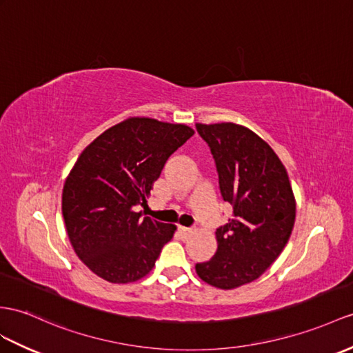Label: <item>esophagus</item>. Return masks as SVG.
<instances>
[{"mask_svg": "<svg viewBox=\"0 0 353 353\" xmlns=\"http://www.w3.org/2000/svg\"><path fill=\"white\" fill-rule=\"evenodd\" d=\"M178 234L181 235L183 238H187L188 235L193 234V230L188 229V228H184V226H178Z\"/></svg>", "mask_w": 353, "mask_h": 353, "instance_id": "esophagus-1", "label": "esophagus"}]
</instances>
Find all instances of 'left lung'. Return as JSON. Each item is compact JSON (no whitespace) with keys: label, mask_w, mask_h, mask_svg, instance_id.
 <instances>
[{"label":"left lung","mask_w":353,"mask_h":353,"mask_svg":"<svg viewBox=\"0 0 353 353\" xmlns=\"http://www.w3.org/2000/svg\"><path fill=\"white\" fill-rule=\"evenodd\" d=\"M196 128L216 160L223 201L234 206L229 223L216 232V254L196 263V272L214 288L235 289L259 279L283 252L295 225V196L281 160L250 128Z\"/></svg>","instance_id":"8db88e82"}]
</instances>
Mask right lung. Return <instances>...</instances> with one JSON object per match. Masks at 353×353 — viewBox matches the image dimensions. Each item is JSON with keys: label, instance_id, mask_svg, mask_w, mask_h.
<instances>
[{"label": "right lung", "instance_id": "1", "mask_svg": "<svg viewBox=\"0 0 353 353\" xmlns=\"http://www.w3.org/2000/svg\"><path fill=\"white\" fill-rule=\"evenodd\" d=\"M194 134L185 124L130 117L103 132L76 160L63 188V217L79 259L109 283L141 280L176 226L142 217L166 160Z\"/></svg>", "mask_w": 353, "mask_h": 353}]
</instances>
